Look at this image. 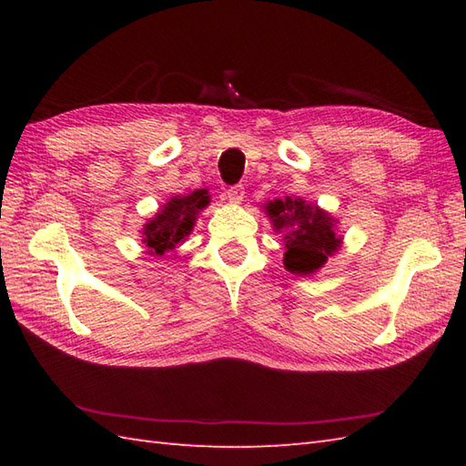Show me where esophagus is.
<instances>
[{"mask_svg": "<svg viewBox=\"0 0 466 466\" xmlns=\"http://www.w3.org/2000/svg\"><path fill=\"white\" fill-rule=\"evenodd\" d=\"M244 186H230L228 190L224 192V198L230 204H240L244 200Z\"/></svg>", "mask_w": 466, "mask_h": 466, "instance_id": "obj_1", "label": "esophagus"}]
</instances>
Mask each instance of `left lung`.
Segmentation results:
<instances>
[{"mask_svg": "<svg viewBox=\"0 0 466 466\" xmlns=\"http://www.w3.org/2000/svg\"><path fill=\"white\" fill-rule=\"evenodd\" d=\"M264 208L274 230L284 232V268L289 272L309 276L339 252L342 238L334 230L336 220L319 206L286 196L284 200L268 202Z\"/></svg>", "mask_w": 466, "mask_h": 466, "instance_id": "1", "label": "left lung"}]
</instances>
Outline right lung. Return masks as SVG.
<instances>
[{"instance_id":"obj_1","label":"right lung","mask_w":466,"mask_h":466,"mask_svg":"<svg viewBox=\"0 0 466 466\" xmlns=\"http://www.w3.org/2000/svg\"><path fill=\"white\" fill-rule=\"evenodd\" d=\"M210 204L208 190H194L186 196H174L142 228V242L150 256H166L180 246L192 232L198 212Z\"/></svg>"}]
</instances>
